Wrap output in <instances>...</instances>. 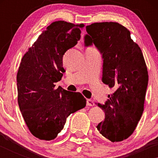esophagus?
<instances>
[{
    "label": "esophagus",
    "mask_w": 158,
    "mask_h": 158,
    "mask_svg": "<svg viewBox=\"0 0 158 158\" xmlns=\"http://www.w3.org/2000/svg\"><path fill=\"white\" fill-rule=\"evenodd\" d=\"M86 105L87 106H94V102H93V101L90 100V99H88L86 100Z\"/></svg>",
    "instance_id": "esophagus-1"
}]
</instances>
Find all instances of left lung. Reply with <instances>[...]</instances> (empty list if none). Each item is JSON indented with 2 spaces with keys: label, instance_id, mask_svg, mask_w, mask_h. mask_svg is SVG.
Masks as SVG:
<instances>
[{
  "label": "left lung",
  "instance_id": "1",
  "mask_svg": "<svg viewBox=\"0 0 158 158\" xmlns=\"http://www.w3.org/2000/svg\"><path fill=\"white\" fill-rule=\"evenodd\" d=\"M86 31L85 46L93 43L102 53V82L116 89L105 105H97L105 113L97 129L111 142L122 141L133 133L143 111L148 81L145 60L130 31L118 23H93Z\"/></svg>",
  "mask_w": 158,
  "mask_h": 158
}]
</instances>
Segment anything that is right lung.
Segmentation results:
<instances>
[{"mask_svg":"<svg viewBox=\"0 0 158 158\" xmlns=\"http://www.w3.org/2000/svg\"><path fill=\"white\" fill-rule=\"evenodd\" d=\"M84 23L65 21L51 23L21 59L17 75L18 104L28 130L39 139L51 141L63 129L71 114L84 108L80 93L59 86L65 70L63 57L81 37Z\"/></svg>","mask_w":158,"mask_h":158,"instance_id":"add662e5","label":"right lung"}]
</instances>
